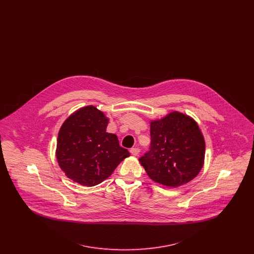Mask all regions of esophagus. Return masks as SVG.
Here are the masks:
<instances>
[{
    "instance_id": "1",
    "label": "esophagus",
    "mask_w": 254,
    "mask_h": 254,
    "mask_svg": "<svg viewBox=\"0 0 254 254\" xmlns=\"http://www.w3.org/2000/svg\"><path fill=\"white\" fill-rule=\"evenodd\" d=\"M130 153L132 154L133 156H137L140 153V149L138 147H132L130 149Z\"/></svg>"
}]
</instances>
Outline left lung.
Masks as SVG:
<instances>
[{"instance_id": "1", "label": "left lung", "mask_w": 254, "mask_h": 254, "mask_svg": "<svg viewBox=\"0 0 254 254\" xmlns=\"http://www.w3.org/2000/svg\"><path fill=\"white\" fill-rule=\"evenodd\" d=\"M150 150L139 162L151 180L177 188L199 174L204 166L205 144L193 118L172 111L150 122Z\"/></svg>"}]
</instances>
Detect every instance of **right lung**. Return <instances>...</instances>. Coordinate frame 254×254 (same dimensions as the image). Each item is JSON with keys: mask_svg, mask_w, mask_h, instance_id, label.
<instances>
[{"mask_svg": "<svg viewBox=\"0 0 254 254\" xmlns=\"http://www.w3.org/2000/svg\"><path fill=\"white\" fill-rule=\"evenodd\" d=\"M109 118L86 106L64 122L58 133L56 157L65 175L85 187H94L112 174L130 153L119 145L115 134L107 132Z\"/></svg>", "mask_w": 254, "mask_h": 254, "instance_id": "right-lung-1", "label": "right lung"}]
</instances>
